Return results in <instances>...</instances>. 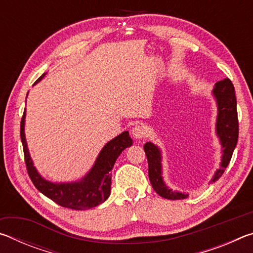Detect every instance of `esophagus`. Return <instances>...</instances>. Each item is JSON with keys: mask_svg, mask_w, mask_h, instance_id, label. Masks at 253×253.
<instances>
[{"mask_svg": "<svg viewBox=\"0 0 253 253\" xmlns=\"http://www.w3.org/2000/svg\"><path fill=\"white\" fill-rule=\"evenodd\" d=\"M131 134L136 139H142L146 135V130H145V127L142 125H135L131 129Z\"/></svg>", "mask_w": 253, "mask_h": 253, "instance_id": "esophagus-1", "label": "esophagus"}]
</instances>
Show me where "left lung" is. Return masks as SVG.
I'll list each match as a JSON object with an SVG mask.
<instances>
[{"instance_id":"8db88e82","label":"left lung","mask_w":253,"mask_h":253,"mask_svg":"<svg viewBox=\"0 0 253 253\" xmlns=\"http://www.w3.org/2000/svg\"><path fill=\"white\" fill-rule=\"evenodd\" d=\"M213 93L216 98L217 108H219L216 121V132L217 136L220 137L222 147H223V156H222L221 168L214 174L211 183L217 181L223 175L225 169L228 168L231 161V157H232L234 148L237 146L239 137L237 98H235L232 81L228 78L217 81L215 87L213 89ZM144 151L148 162V177L154 191L164 199H186L187 194L174 192L163 182L160 149L152 143H146L144 145Z\"/></svg>"}]
</instances>
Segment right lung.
Segmentation results:
<instances>
[{
	"instance_id": "1",
	"label": "right lung",
	"mask_w": 253,
	"mask_h": 253,
	"mask_svg": "<svg viewBox=\"0 0 253 253\" xmlns=\"http://www.w3.org/2000/svg\"><path fill=\"white\" fill-rule=\"evenodd\" d=\"M43 76L42 75L36 83L40 81ZM24 117L25 110L21 119L20 136L23 145L25 166L34 186L53 202L71 210H88L105 202L110 194L111 169L115 162L124 149L132 144L129 132L124 131L102 148L93 168L83 181L70 184H53L42 178L32 164L25 142Z\"/></svg>"
}]
</instances>
